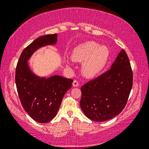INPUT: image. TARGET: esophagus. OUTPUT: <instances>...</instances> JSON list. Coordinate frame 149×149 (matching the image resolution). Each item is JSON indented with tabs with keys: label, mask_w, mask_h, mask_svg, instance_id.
Segmentation results:
<instances>
[{
	"label": "esophagus",
	"mask_w": 149,
	"mask_h": 149,
	"mask_svg": "<svg viewBox=\"0 0 149 149\" xmlns=\"http://www.w3.org/2000/svg\"><path fill=\"white\" fill-rule=\"evenodd\" d=\"M72 85H73V87H78V86H79V83H78V81H76V80L73 81Z\"/></svg>",
	"instance_id": "esophagus-1"
}]
</instances>
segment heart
Segmentation results:
<instances>
[{
	"mask_svg": "<svg viewBox=\"0 0 149 149\" xmlns=\"http://www.w3.org/2000/svg\"><path fill=\"white\" fill-rule=\"evenodd\" d=\"M110 52L107 47L101 46L97 42L90 41L77 46L71 55L74 62H83L81 70L87 78L97 76L104 68L109 61ZM67 66H72V60L65 58Z\"/></svg>",
	"mask_w": 149,
	"mask_h": 149,
	"instance_id": "1",
	"label": "heart"
}]
</instances>
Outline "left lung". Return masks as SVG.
Here are the masks:
<instances>
[{"label":"left lung","instance_id":"left-lung-1","mask_svg":"<svg viewBox=\"0 0 149 149\" xmlns=\"http://www.w3.org/2000/svg\"><path fill=\"white\" fill-rule=\"evenodd\" d=\"M132 83L131 65L122 49L109 70L81 87V109L92 121L113 119L125 108Z\"/></svg>","mask_w":149,"mask_h":149}]
</instances>
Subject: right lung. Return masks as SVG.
Wrapping results in <instances>:
<instances>
[{
	"label": "right lung",
	"mask_w": 149,
	"mask_h": 149,
	"mask_svg": "<svg viewBox=\"0 0 149 149\" xmlns=\"http://www.w3.org/2000/svg\"><path fill=\"white\" fill-rule=\"evenodd\" d=\"M58 34H47L36 38L24 49L15 70V83L22 105L34 121L46 123L54 119L63 97L70 89L73 80L54 75L40 77L32 71L28 61L40 48L55 45Z\"/></svg>",
	"instance_id": "add662e5"
}]
</instances>
